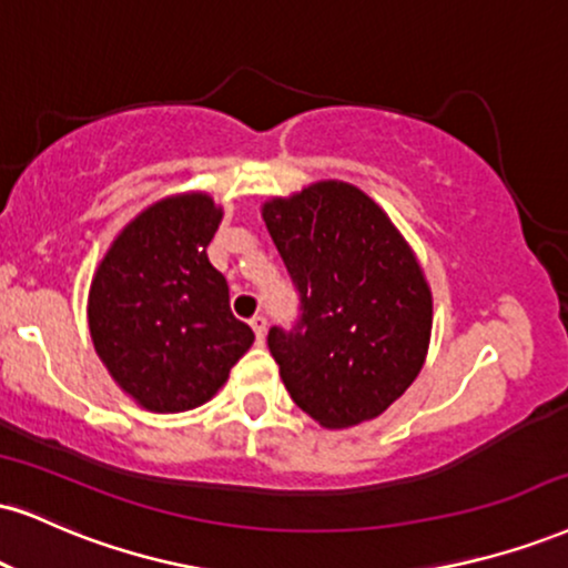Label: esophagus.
I'll return each mask as SVG.
<instances>
[{
	"label": "esophagus",
	"mask_w": 568,
	"mask_h": 568,
	"mask_svg": "<svg viewBox=\"0 0 568 568\" xmlns=\"http://www.w3.org/2000/svg\"><path fill=\"white\" fill-rule=\"evenodd\" d=\"M251 327H254L258 344H264V333H266V317H264V314H254V317H251Z\"/></svg>",
	"instance_id": "esophagus-1"
}]
</instances>
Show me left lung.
I'll use <instances>...</instances> for the list:
<instances>
[{
    "label": "left lung",
    "instance_id": "left-lung-1",
    "mask_svg": "<svg viewBox=\"0 0 568 568\" xmlns=\"http://www.w3.org/2000/svg\"><path fill=\"white\" fill-rule=\"evenodd\" d=\"M298 320L266 346L291 399L325 428L378 418L418 378L432 291L405 237L362 190L317 182L264 203Z\"/></svg>",
    "mask_w": 568,
    "mask_h": 568
}]
</instances>
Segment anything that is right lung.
Instances as JSON below:
<instances>
[{
	"instance_id": "obj_1",
	"label": "right lung",
	"mask_w": 568,
	"mask_h": 568,
	"mask_svg": "<svg viewBox=\"0 0 568 568\" xmlns=\"http://www.w3.org/2000/svg\"><path fill=\"white\" fill-rule=\"evenodd\" d=\"M219 219L222 209L203 193L159 201L126 224L92 280L94 349L115 384L153 413L209 402L254 344L206 256Z\"/></svg>"
}]
</instances>
